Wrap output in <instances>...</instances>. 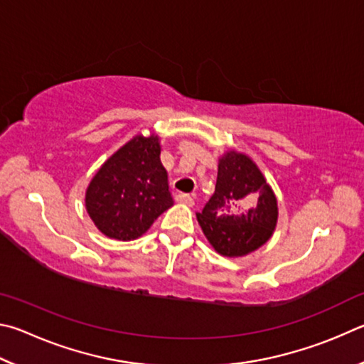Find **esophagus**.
Listing matches in <instances>:
<instances>
[{
  "label": "esophagus",
  "mask_w": 364,
  "mask_h": 364,
  "mask_svg": "<svg viewBox=\"0 0 364 364\" xmlns=\"http://www.w3.org/2000/svg\"><path fill=\"white\" fill-rule=\"evenodd\" d=\"M176 201L183 203V205H187V206H193V203H195L193 196H190L187 193H177L176 195Z\"/></svg>",
  "instance_id": "34e87169"
}]
</instances>
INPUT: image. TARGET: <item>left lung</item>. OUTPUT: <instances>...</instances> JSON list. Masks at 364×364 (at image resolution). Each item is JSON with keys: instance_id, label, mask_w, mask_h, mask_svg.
<instances>
[{"instance_id": "left-lung-1", "label": "left lung", "mask_w": 364, "mask_h": 364, "mask_svg": "<svg viewBox=\"0 0 364 364\" xmlns=\"http://www.w3.org/2000/svg\"><path fill=\"white\" fill-rule=\"evenodd\" d=\"M196 219L222 256H246L275 230V193L250 156L228 151L219 159L214 195L203 211L196 213Z\"/></svg>"}]
</instances>
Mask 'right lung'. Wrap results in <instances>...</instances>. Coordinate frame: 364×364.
<instances>
[{"label": "right lung", "mask_w": 364, "mask_h": 364, "mask_svg": "<svg viewBox=\"0 0 364 364\" xmlns=\"http://www.w3.org/2000/svg\"><path fill=\"white\" fill-rule=\"evenodd\" d=\"M159 153L156 136L134 137L107 159L89 183L86 209L108 238H139L174 205Z\"/></svg>", "instance_id": "right-lung-1"}]
</instances>
